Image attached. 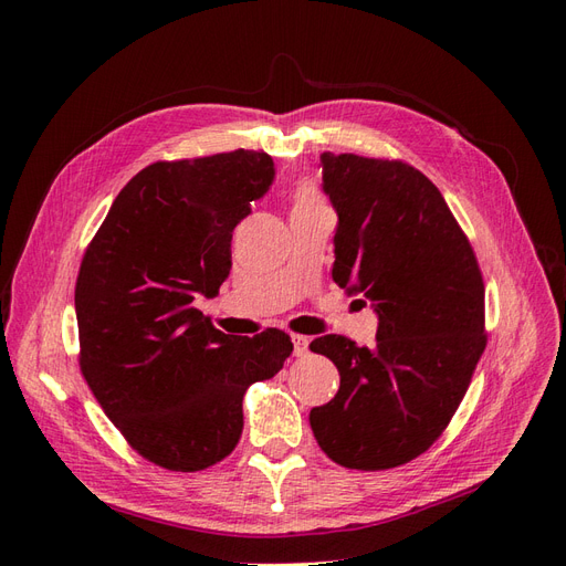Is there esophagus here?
Returning a JSON list of instances; mask_svg holds the SVG:
<instances>
[{
	"label": "esophagus",
	"instance_id": "obj_1",
	"mask_svg": "<svg viewBox=\"0 0 566 566\" xmlns=\"http://www.w3.org/2000/svg\"><path fill=\"white\" fill-rule=\"evenodd\" d=\"M293 345H295V356H304L306 352H310V337L293 335Z\"/></svg>",
	"mask_w": 566,
	"mask_h": 566
}]
</instances>
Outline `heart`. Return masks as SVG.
Wrapping results in <instances>:
<instances>
[{"label": "heart", "instance_id": "obj_1", "mask_svg": "<svg viewBox=\"0 0 566 566\" xmlns=\"http://www.w3.org/2000/svg\"><path fill=\"white\" fill-rule=\"evenodd\" d=\"M314 205H321V198L316 193V188L310 181L297 184L295 191H293V210L314 208Z\"/></svg>", "mask_w": 566, "mask_h": 566}]
</instances>
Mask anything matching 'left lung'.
Instances as JSON below:
<instances>
[{
    "label": "left lung",
    "mask_w": 566,
    "mask_h": 566,
    "mask_svg": "<svg viewBox=\"0 0 566 566\" xmlns=\"http://www.w3.org/2000/svg\"><path fill=\"white\" fill-rule=\"evenodd\" d=\"M337 212L333 281L370 300L373 347L345 335L310 349L339 370L335 399L312 408L318 447L349 470H389L447 430L486 347L484 281L439 188L401 160L323 153Z\"/></svg>",
    "instance_id": "left-lung-1"
}]
</instances>
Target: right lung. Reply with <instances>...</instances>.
<instances>
[{"instance_id":"right-lung-1","label":"right lung","mask_w":566,"mask_h":566,"mask_svg":"<svg viewBox=\"0 0 566 566\" xmlns=\"http://www.w3.org/2000/svg\"><path fill=\"white\" fill-rule=\"evenodd\" d=\"M260 150L144 167L84 250L75 312L80 370L129 447L172 472L224 460L243 397L293 354L290 335H224L196 310L231 271V235L273 181Z\"/></svg>"}]
</instances>
